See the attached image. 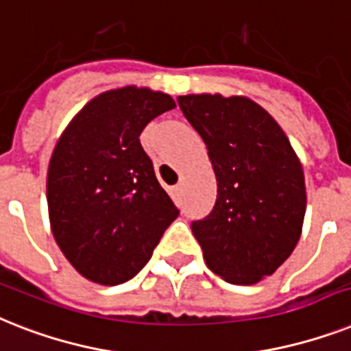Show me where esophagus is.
<instances>
[{
	"instance_id": "obj_1",
	"label": "esophagus",
	"mask_w": 351,
	"mask_h": 351,
	"mask_svg": "<svg viewBox=\"0 0 351 351\" xmlns=\"http://www.w3.org/2000/svg\"><path fill=\"white\" fill-rule=\"evenodd\" d=\"M171 193H173V196H180L182 195V184L175 185V187L171 189Z\"/></svg>"
}]
</instances>
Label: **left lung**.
Here are the masks:
<instances>
[{
  "mask_svg": "<svg viewBox=\"0 0 351 351\" xmlns=\"http://www.w3.org/2000/svg\"><path fill=\"white\" fill-rule=\"evenodd\" d=\"M213 162L218 195L191 223L215 274L250 285L274 274L299 241L306 209L304 176L278 122L245 97H178Z\"/></svg>",
  "mask_w": 351,
  "mask_h": 351,
  "instance_id": "obj_1",
  "label": "left lung"
}]
</instances>
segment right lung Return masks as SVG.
Segmentation results:
<instances>
[{
    "instance_id": "right-lung-1",
    "label": "right lung",
    "mask_w": 351,
    "mask_h": 351,
    "mask_svg": "<svg viewBox=\"0 0 351 351\" xmlns=\"http://www.w3.org/2000/svg\"><path fill=\"white\" fill-rule=\"evenodd\" d=\"M173 108L169 95L147 88L101 93L77 113L53 149L47 182L53 238L95 283L135 278L180 215L138 138Z\"/></svg>"
}]
</instances>
